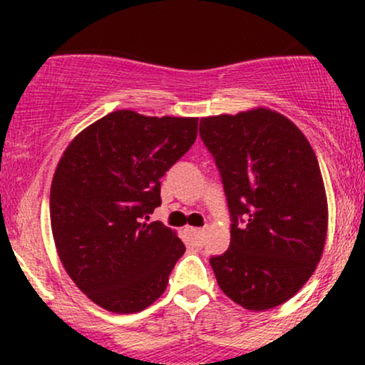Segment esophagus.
<instances>
[{
  "mask_svg": "<svg viewBox=\"0 0 365 365\" xmlns=\"http://www.w3.org/2000/svg\"><path fill=\"white\" fill-rule=\"evenodd\" d=\"M188 233H190L194 245L200 247L204 244V230L202 228H188Z\"/></svg>",
  "mask_w": 365,
  "mask_h": 365,
  "instance_id": "esophagus-1",
  "label": "esophagus"
}]
</instances>
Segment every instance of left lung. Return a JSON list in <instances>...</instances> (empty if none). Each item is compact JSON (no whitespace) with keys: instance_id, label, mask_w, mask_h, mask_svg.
I'll list each match as a JSON object with an SVG mask.
<instances>
[{"instance_id":"1","label":"left lung","mask_w":365,"mask_h":365,"mask_svg":"<svg viewBox=\"0 0 365 365\" xmlns=\"http://www.w3.org/2000/svg\"><path fill=\"white\" fill-rule=\"evenodd\" d=\"M232 216L225 254L209 259L217 284L249 311L292 299L321 261L328 202L319 163L287 116L257 108L200 118Z\"/></svg>"}]
</instances>
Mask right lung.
<instances>
[{"mask_svg": "<svg viewBox=\"0 0 365 365\" xmlns=\"http://www.w3.org/2000/svg\"><path fill=\"white\" fill-rule=\"evenodd\" d=\"M199 118L144 116L120 110L70 142L49 195L63 267L110 312L144 311L166 290L185 245L161 221V178L197 137Z\"/></svg>", "mask_w": 365, "mask_h": 365, "instance_id": "add662e5", "label": "right lung"}]
</instances>
